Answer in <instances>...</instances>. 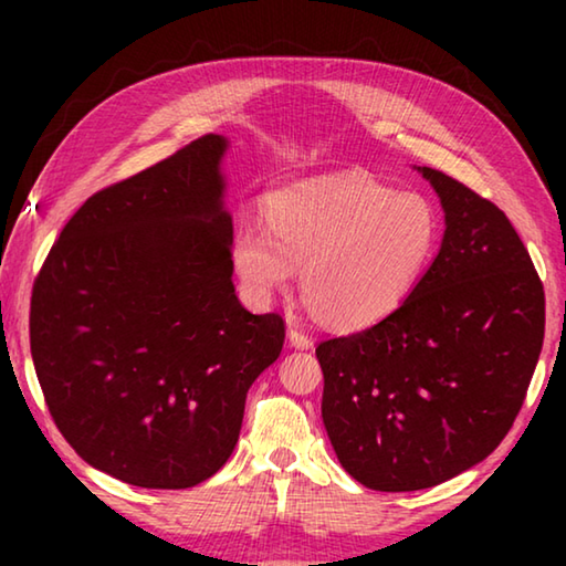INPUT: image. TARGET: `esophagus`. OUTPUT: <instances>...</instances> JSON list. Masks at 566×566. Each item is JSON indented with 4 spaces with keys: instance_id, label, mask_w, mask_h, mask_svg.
Segmentation results:
<instances>
[{
    "instance_id": "1",
    "label": "esophagus",
    "mask_w": 566,
    "mask_h": 566,
    "mask_svg": "<svg viewBox=\"0 0 566 566\" xmlns=\"http://www.w3.org/2000/svg\"><path fill=\"white\" fill-rule=\"evenodd\" d=\"M286 337H290L292 347H296V349H312L314 347V339L296 322H290V332H286Z\"/></svg>"
}]
</instances>
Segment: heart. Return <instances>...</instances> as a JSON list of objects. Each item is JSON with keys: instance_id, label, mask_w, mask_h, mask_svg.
Returning a JSON list of instances; mask_svg holds the SVG:
<instances>
[{"instance_id": "heart-1", "label": "heart", "mask_w": 566, "mask_h": 566, "mask_svg": "<svg viewBox=\"0 0 566 566\" xmlns=\"http://www.w3.org/2000/svg\"><path fill=\"white\" fill-rule=\"evenodd\" d=\"M439 212L424 195L397 191L361 171L272 191L264 222L239 219L232 264L252 300L294 280L334 327L364 329L389 317L437 252Z\"/></svg>"}]
</instances>
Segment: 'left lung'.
Returning a JSON list of instances; mask_svg holds the SVG:
<instances>
[{
    "label": "left lung",
    "mask_w": 566,
    "mask_h": 566,
    "mask_svg": "<svg viewBox=\"0 0 566 566\" xmlns=\"http://www.w3.org/2000/svg\"><path fill=\"white\" fill-rule=\"evenodd\" d=\"M419 171L447 224L432 266L389 317L317 347L329 442L377 492L427 490L490 457L544 342V286L510 219L444 171Z\"/></svg>",
    "instance_id": "1"
}]
</instances>
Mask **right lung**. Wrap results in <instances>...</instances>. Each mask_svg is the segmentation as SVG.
Returning <instances> with one entry per match:
<instances>
[{"label":"right lung","instance_id":"right-lung-1","mask_svg":"<svg viewBox=\"0 0 566 566\" xmlns=\"http://www.w3.org/2000/svg\"><path fill=\"white\" fill-rule=\"evenodd\" d=\"M205 134L92 195L34 280L30 342L56 429L84 462L145 490H187L232 454L284 319L232 284V217Z\"/></svg>","mask_w":566,"mask_h":566}]
</instances>
